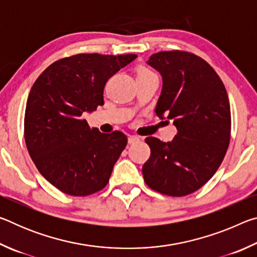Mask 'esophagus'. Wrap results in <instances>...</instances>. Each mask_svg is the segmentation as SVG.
Returning a JSON list of instances; mask_svg holds the SVG:
<instances>
[{"label": "esophagus", "instance_id": "obj_1", "mask_svg": "<svg viewBox=\"0 0 257 257\" xmlns=\"http://www.w3.org/2000/svg\"><path fill=\"white\" fill-rule=\"evenodd\" d=\"M139 139H141V138H139L138 136H129L128 137V143H129V144H134V143L138 142Z\"/></svg>", "mask_w": 257, "mask_h": 257}]
</instances>
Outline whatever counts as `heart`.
<instances>
[{
	"label": "heart",
	"mask_w": 257,
	"mask_h": 257,
	"mask_svg": "<svg viewBox=\"0 0 257 257\" xmlns=\"http://www.w3.org/2000/svg\"><path fill=\"white\" fill-rule=\"evenodd\" d=\"M146 73H152V72L149 71V70H146V69H142V70L138 72V75H146Z\"/></svg>",
	"instance_id": "heart-1"
}]
</instances>
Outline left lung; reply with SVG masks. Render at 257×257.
Returning a JSON list of instances; mask_svg holds the SVG:
<instances>
[{"instance_id": "obj_1", "label": "left lung", "mask_w": 257, "mask_h": 257, "mask_svg": "<svg viewBox=\"0 0 257 257\" xmlns=\"http://www.w3.org/2000/svg\"><path fill=\"white\" fill-rule=\"evenodd\" d=\"M147 64L162 77L155 113L173 120L171 142L147 137L146 185L168 196H186L211 179L227 153L231 114L227 90L206 61L188 52H159Z\"/></svg>"}]
</instances>
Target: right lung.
<instances>
[{
  "label": "right lung",
  "mask_w": 257,
  "mask_h": 257,
  "mask_svg": "<svg viewBox=\"0 0 257 257\" xmlns=\"http://www.w3.org/2000/svg\"><path fill=\"white\" fill-rule=\"evenodd\" d=\"M136 54H77L52 63L28 95L25 141L41 175L64 194L87 196L107 185L127 145L121 132L90 129L84 112L103 105L107 79Z\"/></svg>",
  "instance_id": "add662e5"
}]
</instances>
